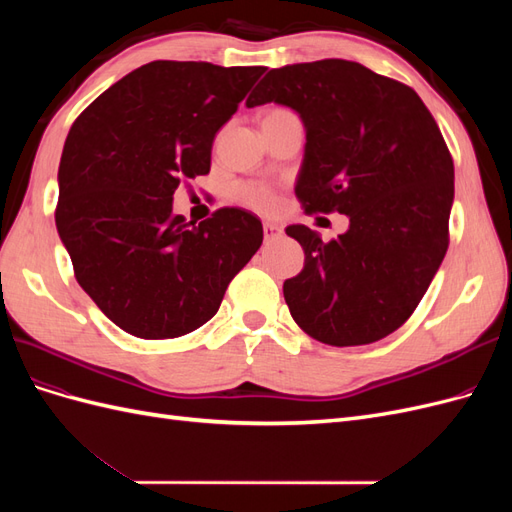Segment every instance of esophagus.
Returning a JSON list of instances; mask_svg holds the SVG:
<instances>
[{
	"label": "esophagus",
	"instance_id": "34e87169",
	"mask_svg": "<svg viewBox=\"0 0 512 512\" xmlns=\"http://www.w3.org/2000/svg\"><path fill=\"white\" fill-rule=\"evenodd\" d=\"M262 232H265V241L269 243V241H275V239H280L282 237V226H277V224H271V222H265L262 224Z\"/></svg>",
	"mask_w": 512,
	"mask_h": 512
}]
</instances>
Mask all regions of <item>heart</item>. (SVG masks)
I'll return each mask as SVG.
<instances>
[{
	"label": "heart",
	"instance_id": "1",
	"mask_svg": "<svg viewBox=\"0 0 512 512\" xmlns=\"http://www.w3.org/2000/svg\"><path fill=\"white\" fill-rule=\"evenodd\" d=\"M280 113H290L286 108H271V111L265 115H280ZM237 200L252 211L258 213H271L277 209V194L273 188L265 183H243L237 188Z\"/></svg>",
	"mask_w": 512,
	"mask_h": 512
}]
</instances>
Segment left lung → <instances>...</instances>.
I'll return each instance as SVG.
<instances>
[{
    "label": "left lung",
    "instance_id": "left-lung-1",
    "mask_svg": "<svg viewBox=\"0 0 512 512\" xmlns=\"http://www.w3.org/2000/svg\"><path fill=\"white\" fill-rule=\"evenodd\" d=\"M280 102L305 123L297 194L307 215L344 213L324 243L292 224L305 267L284 282L294 322L329 346L391 335L421 303L448 250L451 151L416 91L346 59L271 70L247 106Z\"/></svg>",
    "mask_w": 512,
    "mask_h": 512
}]
</instances>
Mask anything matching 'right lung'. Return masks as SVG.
I'll return each instance as SVG.
<instances>
[{
    "label": "right lung",
    "mask_w": 512,
    "mask_h": 512,
    "mask_svg": "<svg viewBox=\"0 0 512 512\" xmlns=\"http://www.w3.org/2000/svg\"><path fill=\"white\" fill-rule=\"evenodd\" d=\"M267 68L151 61L76 117L59 162L55 224L74 277L119 329L188 335L215 316L262 243L254 213L198 226L173 213L179 181L207 175L211 143Z\"/></svg>",
    "instance_id": "obj_1"
}]
</instances>
